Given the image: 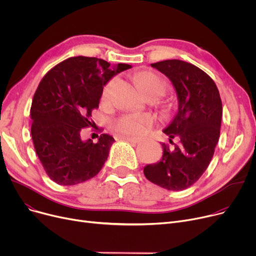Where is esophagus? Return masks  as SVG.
I'll return each instance as SVG.
<instances>
[{
	"label": "esophagus",
	"mask_w": 256,
	"mask_h": 256,
	"mask_svg": "<svg viewBox=\"0 0 256 256\" xmlns=\"http://www.w3.org/2000/svg\"><path fill=\"white\" fill-rule=\"evenodd\" d=\"M121 139L126 140V141H128L130 143H138L140 141L138 138H132V137H122Z\"/></svg>",
	"instance_id": "obj_1"
}]
</instances>
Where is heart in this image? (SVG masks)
Here are the masks:
<instances>
[{
    "label": "heart",
    "mask_w": 256,
    "mask_h": 256,
    "mask_svg": "<svg viewBox=\"0 0 256 256\" xmlns=\"http://www.w3.org/2000/svg\"><path fill=\"white\" fill-rule=\"evenodd\" d=\"M138 86L141 88L145 96L147 94L158 93L163 94L166 85L158 76L154 74L143 72L136 76ZM113 80L108 82L102 90L104 98H108L111 94ZM154 124V118L146 114H126L116 119L112 128L114 132L120 137L140 138L150 130Z\"/></svg>",
    "instance_id": "obj_1"
}]
</instances>
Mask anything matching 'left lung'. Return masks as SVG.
<instances>
[{
  "label": "left lung",
  "instance_id": "1",
  "mask_svg": "<svg viewBox=\"0 0 256 256\" xmlns=\"http://www.w3.org/2000/svg\"><path fill=\"white\" fill-rule=\"evenodd\" d=\"M172 82L178 98V111L163 130L165 143L158 163L147 165L144 176L170 191H182L195 184L208 167L220 137L222 102L214 80L199 67L180 60L150 64ZM179 142L176 144L172 139Z\"/></svg>",
  "mask_w": 256,
  "mask_h": 256
}]
</instances>
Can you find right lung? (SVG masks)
<instances>
[{"label": "right lung", "mask_w": 256, "mask_h": 256, "mask_svg": "<svg viewBox=\"0 0 256 256\" xmlns=\"http://www.w3.org/2000/svg\"><path fill=\"white\" fill-rule=\"evenodd\" d=\"M130 65L96 57H72L50 70L40 80L30 110L36 154L48 178L72 186L94 178L102 168L114 138L102 134L98 141H84L82 130L93 126L104 86Z\"/></svg>", "instance_id": "right-lung-1"}]
</instances>
